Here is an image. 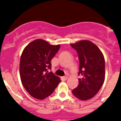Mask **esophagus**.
<instances>
[{
	"label": "esophagus",
	"instance_id": "esophagus-1",
	"mask_svg": "<svg viewBox=\"0 0 121 121\" xmlns=\"http://www.w3.org/2000/svg\"><path fill=\"white\" fill-rule=\"evenodd\" d=\"M67 76H65V77H62V78H63V79H64V80H66V79H67Z\"/></svg>",
	"mask_w": 121,
	"mask_h": 121
}]
</instances>
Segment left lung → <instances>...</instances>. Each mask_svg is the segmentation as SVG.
Segmentation results:
<instances>
[{"instance_id":"8db88e82","label":"left lung","mask_w":121,"mask_h":121,"mask_svg":"<svg viewBox=\"0 0 121 121\" xmlns=\"http://www.w3.org/2000/svg\"><path fill=\"white\" fill-rule=\"evenodd\" d=\"M70 45L78 52V74L81 75L78 86L72 93L81 101L89 100L97 94L105 80L104 55L97 46L89 40H80Z\"/></svg>"}]
</instances>
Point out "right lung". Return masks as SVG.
I'll return each instance as SVG.
<instances>
[{
    "instance_id": "right-lung-1",
    "label": "right lung",
    "mask_w": 121,
    "mask_h": 121,
    "mask_svg": "<svg viewBox=\"0 0 121 121\" xmlns=\"http://www.w3.org/2000/svg\"><path fill=\"white\" fill-rule=\"evenodd\" d=\"M60 45H51L43 39L34 40L25 48L20 61L22 83L31 96L44 99L53 93L61 81L60 77L48 69Z\"/></svg>"
}]
</instances>
